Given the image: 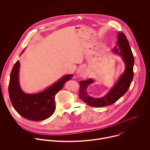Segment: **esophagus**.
<instances>
[{
  "label": "esophagus",
  "instance_id": "1",
  "mask_svg": "<svg viewBox=\"0 0 150 150\" xmlns=\"http://www.w3.org/2000/svg\"><path fill=\"white\" fill-rule=\"evenodd\" d=\"M80 76L83 78H86L88 76V71L86 69H82L80 72Z\"/></svg>",
  "mask_w": 150,
  "mask_h": 150
}]
</instances>
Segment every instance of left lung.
<instances>
[{
	"label": "left lung",
	"mask_w": 150,
	"mask_h": 150,
	"mask_svg": "<svg viewBox=\"0 0 150 150\" xmlns=\"http://www.w3.org/2000/svg\"><path fill=\"white\" fill-rule=\"evenodd\" d=\"M117 44L119 49L115 47L113 51L122 58L125 63V69L108 94L101 98H92L87 94V88L88 85L94 82L93 80L89 79L79 82L80 84L79 98L90 106L104 107L110 105L123 96L130 87L134 77V58L129 42L122 32L118 33Z\"/></svg>",
	"instance_id": "left-lung-1"
}]
</instances>
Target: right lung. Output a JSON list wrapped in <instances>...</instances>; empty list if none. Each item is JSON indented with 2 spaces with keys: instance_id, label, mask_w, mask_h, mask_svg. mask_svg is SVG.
<instances>
[{
  "instance_id": "add662e5",
  "label": "right lung",
  "mask_w": 150,
  "mask_h": 150,
  "mask_svg": "<svg viewBox=\"0 0 150 150\" xmlns=\"http://www.w3.org/2000/svg\"><path fill=\"white\" fill-rule=\"evenodd\" d=\"M19 67L20 63L18 60L11 71L8 87L10 100L13 108L28 120L37 121L48 118L55 109V95L63 87L66 81L71 79L73 74L63 76L42 92L26 94L22 91L19 85Z\"/></svg>"
}]
</instances>
